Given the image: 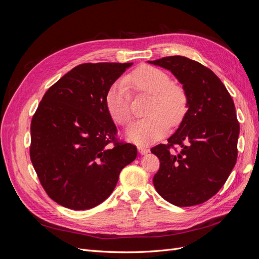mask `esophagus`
Segmentation results:
<instances>
[{
  "label": "esophagus",
  "instance_id": "obj_1",
  "mask_svg": "<svg viewBox=\"0 0 259 259\" xmlns=\"http://www.w3.org/2000/svg\"><path fill=\"white\" fill-rule=\"evenodd\" d=\"M137 149H138V152H139L140 154H142V155H145V154H147L149 151H150V150H149V149H148L147 147H145V146H138Z\"/></svg>",
  "mask_w": 259,
  "mask_h": 259
}]
</instances>
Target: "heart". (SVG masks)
Returning a JSON list of instances; mask_svg holds the SVG:
<instances>
[{
  "instance_id": "1",
  "label": "heart",
  "mask_w": 259,
  "mask_h": 259,
  "mask_svg": "<svg viewBox=\"0 0 259 259\" xmlns=\"http://www.w3.org/2000/svg\"><path fill=\"white\" fill-rule=\"evenodd\" d=\"M150 94L146 109L148 114L134 123L126 132L131 142L145 145L166 134L171 125H178L188 110V96L183 86L173 83L170 75L160 68L139 67L122 81L113 83L106 93L105 104L109 115L121 126L132 121L131 92Z\"/></svg>"
}]
</instances>
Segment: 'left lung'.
I'll return each mask as SVG.
<instances>
[{"instance_id":"8db88e82","label":"left lung","mask_w":259,"mask_h":259,"mask_svg":"<svg viewBox=\"0 0 259 259\" xmlns=\"http://www.w3.org/2000/svg\"><path fill=\"white\" fill-rule=\"evenodd\" d=\"M148 62L169 70L188 96L177 131L166 145L151 149L160 160L155 190L176 206L201 204L221 190L236 165L240 124L234 103L219 77L198 61L168 56ZM175 144L178 153L171 151Z\"/></svg>"}]
</instances>
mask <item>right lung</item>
Returning a JSON list of instances; mask_svg holds the SVG:
<instances>
[{
	"label": "right lung",
	"mask_w": 259,
	"mask_h": 259,
	"mask_svg": "<svg viewBox=\"0 0 259 259\" xmlns=\"http://www.w3.org/2000/svg\"><path fill=\"white\" fill-rule=\"evenodd\" d=\"M133 64L74 67L48 90L31 121L30 158L49 197L71 209L97 206L111 194L123 167L137 156L117 143L105 104L107 91Z\"/></svg>",
	"instance_id": "obj_1"
}]
</instances>
